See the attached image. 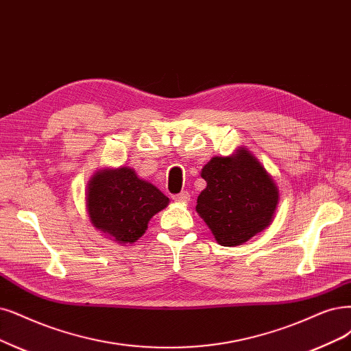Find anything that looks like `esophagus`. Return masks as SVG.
Segmentation results:
<instances>
[{"instance_id": "obj_1", "label": "esophagus", "mask_w": 351, "mask_h": 351, "mask_svg": "<svg viewBox=\"0 0 351 351\" xmlns=\"http://www.w3.org/2000/svg\"><path fill=\"white\" fill-rule=\"evenodd\" d=\"M172 199L173 201H176V202H189V199H191V197H189V193L186 192V191H184V192H180V193H178V195H173L172 197Z\"/></svg>"}]
</instances>
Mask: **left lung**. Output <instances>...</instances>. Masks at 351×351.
Segmentation results:
<instances>
[{"instance_id": "1", "label": "left lung", "mask_w": 351, "mask_h": 351, "mask_svg": "<svg viewBox=\"0 0 351 351\" xmlns=\"http://www.w3.org/2000/svg\"><path fill=\"white\" fill-rule=\"evenodd\" d=\"M201 176L206 188L197 199V213L218 244L241 245L271 223L279 189L247 149L240 147L226 158L215 156Z\"/></svg>"}]
</instances>
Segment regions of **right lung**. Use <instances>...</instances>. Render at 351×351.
<instances>
[{
    "instance_id": "1",
    "label": "right lung",
    "mask_w": 351,
    "mask_h": 351,
    "mask_svg": "<svg viewBox=\"0 0 351 351\" xmlns=\"http://www.w3.org/2000/svg\"><path fill=\"white\" fill-rule=\"evenodd\" d=\"M169 198L134 169H101L86 188V211L90 223L111 240L132 244L138 240L150 218L167 206Z\"/></svg>"
}]
</instances>
